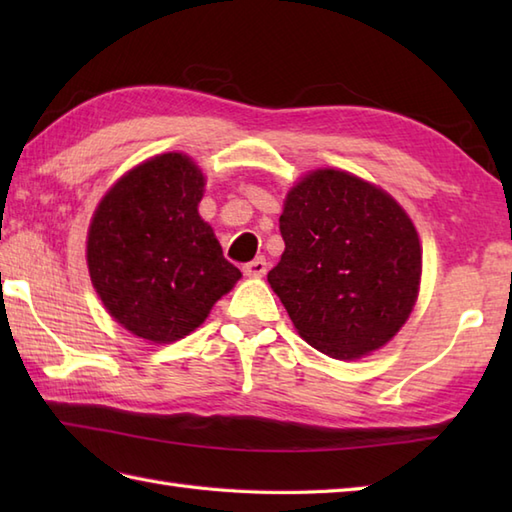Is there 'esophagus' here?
Here are the masks:
<instances>
[{
	"label": "esophagus",
	"instance_id": "esophagus-1",
	"mask_svg": "<svg viewBox=\"0 0 512 512\" xmlns=\"http://www.w3.org/2000/svg\"><path fill=\"white\" fill-rule=\"evenodd\" d=\"M244 275L246 277H253V279H259L266 275V259L264 257H257L253 259V262L244 266Z\"/></svg>",
	"mask_w": 512,
	"mask_h": 512
}]
</instances>
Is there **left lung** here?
Wrapping results in <instances>:
<instances>
[{"label":"left lung","instance_id":"left-lung-1","mask_svg":"<svg viewBox=\"0 0 512 512\" xmlns=\"http://www.w3.org/2000/svg\"><path fill=\"white\" fill-rule=\"evenodd\" d=\"M286 242L268 284L314 350L358 361L385 347L418 301L422 246L394 195L350 171L319 167L292 184Z\"/></svg>","mask_w":512,"mask_h":512}]
</instances>
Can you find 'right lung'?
Returning <instances> with one entry per match:
<instances>
[{"label":"right lung","mask_w":512,"mask_h":512,"mask_svg":"<svg viewBox=\"0 0 512 512\" xmlns=\"http://www.w3.org/2000/svg\"><path fill=\"white\" fill-rule=\"evenodd\" d=\"M204 187L198 162L165 151L123 173L92 213V286L107 314L138 339H184L242 279L198 211Z\"/></svg>","instance_id":"add662e5"}]
</instances>
